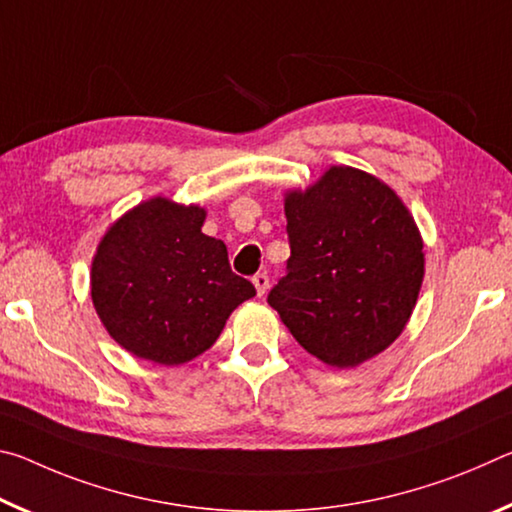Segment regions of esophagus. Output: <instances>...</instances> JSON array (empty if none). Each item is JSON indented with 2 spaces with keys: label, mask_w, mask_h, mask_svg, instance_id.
<instances>
[{
  "label": "esophagus",
  "mask_w": 512,
  "mask_h": 512,
  "mask_svg": "<svg viewBox=\"0 0 512 512\" xmlns=\"http://www.w3.org/2000/svg\"><path fill=\"white\" fill-rule=\"evenodd\" d=\"M253 284H255V289H257V296L262 298L264 293H266V289H268V275L266 273H257L253 277Z\"/></svg>",
  "instance_id": "obj_1"
}]
</instances>
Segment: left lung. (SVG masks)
I'll list each match as a JSON object with an SVG mask.
<instances>
[{
	"instance_id": "1",
	"label": "left lung",
	"mask_w": 512,
	"mask_h": 512,
	"mask_svg": "<svg viewBox=\"0 0 512 512\" xmlns=\"http://www.w3.org/2000/svg\"><path fill=\"white\" fill-rule=\"evenodd\" d=\"M291 257L268 293L302 348L332 368L384 352L418 302L422 235L395 189L354 167H329L284 194Z\"/></svg>"
}]
</instances>
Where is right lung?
<instances>
[{"label":"right lung","mask_w":512,"mask_h":512,"mask_svg":"<svg viewBox=\"0 0 512 512\" xmlns=\"http://www.w3.org/2000/svg\"><path fill=\"white\" fill-rule=\"evenodd\" d=\"M205 207L155 196L121 214L92 257L90 296L126 352L180 366L210 350L255 287L232 273L228 248L203 235Z\"/></svg>","instance_id":"1"}]
</instances>
